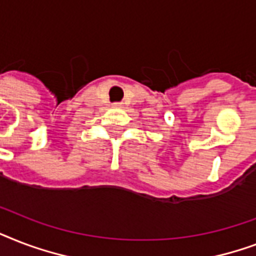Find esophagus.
<instances>
[{"label":"esophagus","mask_w":256,"mask_h":256,"mask_svg":"<svg viewBox=\"0 0 256 256\" xmlns=\"http://www.w3.org/2000/svg\"><path fill=\"white\" fill-rule=\"evenodd\" d=\"M116 106H120V104H116Z\"/></svg>","instance_id":"obj_1"}]
</instances>
